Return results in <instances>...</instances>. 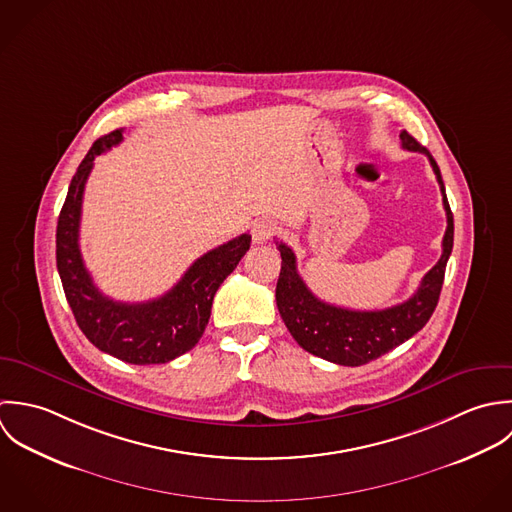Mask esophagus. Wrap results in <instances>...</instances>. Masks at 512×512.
I'll return each instance as SVG.
<instances>
[{
    "label": "esophagus",
    "instance_id": "esophagus-1",
    "mask_svg": "<svg viewBox=\"0 0 512 512\" xmlns=\"http://www.w3.org/2000/svg\"><path fill=\"white\" fill-rule=\"evenodd\" d=\"M251 233H253L255 243H267L271 237H275L279 233V227H277V223H273L269 219H259L253 223Z\"/></svg>",
    "mask_w": 512,
    "mask_h": 512
}]
</instances>
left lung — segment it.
Wrapping results in <instances>:
<instances>
[{
  "instance_id": "1",
  "label": "left lung",
  "mask_w": 512,
  "mask_h": 512,
  "mask_svg": "<svg viewBox=\"0 0 512 512\" xmlns=\"http://www.w3.org/2000/svg\"><path fill=\"white\" fill-rule=\"evenodd\" d=\"M402 148L421 152L429 158L441 188L447 229L443 235V253L425 273L413 297L384 310H352L320 301L312 295L297 271V257L291 247L277 241L281 251V273L277 281V307L293 338L310 354L340 366L368 364L392 348L409 340L431 318L443 287L445 267L453 249V213L445 196L441 172L433 156L406 130L400 134Z\"/></svg>"
}]
</instances>
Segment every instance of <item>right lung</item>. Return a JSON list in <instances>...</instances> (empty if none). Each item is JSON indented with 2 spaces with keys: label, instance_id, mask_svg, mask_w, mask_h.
Masks as SVG:
<instances>
[{
  "label": "right lung",
  "instance_id": "right-lung-1",
  "mask_svg": "<svg viewBox=\"0 0 512 512\" xmlns=\"http://www.w3.org/2000/svg\"><path fill=\"white\" fill-rule=\"evenodd\" d=\"M122 140V130L99 138L79 164L57 221V269L67 303L83 334L106 354L128 364H166L192 350L204 334L211 303L251 245L243 233L202 255L166 295L146 303H118L95 287L79 249L87 178L101 156Z\"/></svg>",
  "mask_w": 512,
  "mask_h": 512
}]
</instances>
